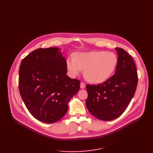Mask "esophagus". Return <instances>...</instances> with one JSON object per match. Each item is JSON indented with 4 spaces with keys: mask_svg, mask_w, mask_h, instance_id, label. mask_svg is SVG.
<instances>
[{
    "mask_svg": "<svg viewBox=\"0 0 153 153\" xmlns=\"http://www.w3.org/2000/svg\"><path fill=\"white\" fill-rule=\"evenodd\" d=\"M85 87V84L84 82H81L80 83V88L81 89H84V88Z\"/></svg>",
    "mask_w": 153,
    "mask_h": 153,
    "instance_id": "34e87169",
    "label": "esophagus"
}]
</instances>
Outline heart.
Returning a JSON list of instances; mask_svg holds the SVG:
<instances>
[{
	"instance_id": "heart-1",
	"label": "heart",
	"mask_w": 153,
	"mask_h": 153,
	"mask_svg": "<svg viewBox=\"0 0 153 153\" xmlns=\"http://www.w3.org/2000/svg\"><path fill=\"white\" fill-rule=\"evenodd\" d=\"M118 62L117 55L105 51L76 52L73 57L66 59V65L69 75L75 77L83 69L86 79L92 84L104 82L112 75Z\"/></svg>"
}]
</instances>
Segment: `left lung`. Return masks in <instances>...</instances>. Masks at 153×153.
I'll return each mask as SVG.
<instances>
[{"mask_svg":"<svg viewBox=\"0 0 153 153\" xmlns=\"http://www.w3.org/2000/svg\"><path fill=\"white\" fill-rule=\"evenodd\" d=\"M118 62L115 74L103 84H87L86 106L89 112L102 121L119 117L135 94L137 71L132 57L121 48H115Z\"/></svg>","mask_w":153,"mask_h":153,"instance_id":"1","label":"left lung"}]
</instances>
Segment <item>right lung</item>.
Wrapping results in <instances>:
<instances>
[{
    "label": "right lung",
    "instance_id": "1",
    "mask_svg": "<svg viewBox=\"0 0 153 153\" xmlns=\"http://www.w3.org/2000/svg\"><path fill=\"white\" fill-rule=\"evenodd\" d=\"M66 59L58 48H38L22 60L19 91L32 116L45 123L59 121L80 89V80L66 75Z\"/></svg>",
    "mask_w": 153,
    "mask_h": 153
}]
</instances>
